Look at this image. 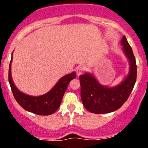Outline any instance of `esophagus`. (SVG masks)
Segmentation results:
<instances>
[{
    "label": "esophagus",
    "instance_id": "obj_1",
    "mask_svg": "<svg viewBox=\"0 0 148 148\" xmlns=\"http://www.w3.org/2000/svg\"><path fill=\"white\" fill-rule=\"evenodd\" d=\"M84 69H84V66H82V65L78 66V67L76 68V74H77V76L81 75V74L84 72Z\"/></svg>",
    "mask_w": 148,
    "mask_h": 148
}]
</instances>
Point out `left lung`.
<instances>
[{
  "mask_svg": "<svg viewBox=\"0 0 148 148\" xmlns=\"http://www.w3.org/2000/svg\"><path fill=\"white\" fill-rule=\"evenodd\" d=\"M121 45L130 62V71L120 84L114 87L103 86L88 72L79 76L81 100L85 108L91 113L103 114L116 111L127 101L134 87L136 81V63L132 47L125 35Z\"/></svg>",
  "mask_w": 148,
  "mask_h": 148,
  "instance_id": "8db88e82",
  "label": "left lung"
}]
</instances>
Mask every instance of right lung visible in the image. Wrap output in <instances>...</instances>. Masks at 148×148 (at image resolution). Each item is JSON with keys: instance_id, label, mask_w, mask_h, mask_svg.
<instances>
[{"instance_id": "obj_1", "label": "right lung", "mask_w": 148, "mask_h": 148, "mask_svg": "<svg viewBox=\"0 0 148 148\" xmlns=\"http://www.w3.org/2000/svg\"><path fill=\"white\" fill-rule=\"evenodd\" d=\"M12 53L9 66V83L16 101L25 111L40 115H51L57 111L69 83L76 77L75 72L62 76L51 90L40 96H31L20 91L13 82L11 73Z\"/></svg>"}]
</instances>
